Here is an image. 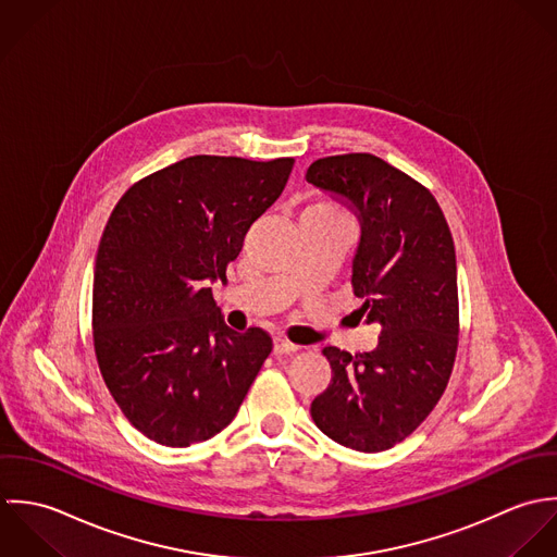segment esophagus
<instances>
[{
    "mask_svg": "<svg viewBox=\"0 0 557 557\" xmlns=\"http://www.w3.org/2000/svg\"><path fill=\"white\" fill-rule=\"evenodd\" d=\"M297 350H299V346L288 342L286 337H275L273 339V352L275 355H290V352H297Z\"/></svg>",
    "mask_w": 557,
    "mask_h": 557,
    "instance_id": "esophagus-1",
    "label": "esophagus"
}]
</instances>
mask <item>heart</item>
Here are the masks:
<instances>
[{"label": "heart", "instance_id": "1", "mask_svg": "<svg viewBox=\"0 0 557 557\" xmlns=\"http://www.w3.org/2000/svg\"><path fill=\"white\" fill-rule=\"evenodd\" d=\"M304 215H319V218H339V213L335 211V207H332L330 202H314L310 205Z\"/></svg>", "mask_w": 557, "mask_h": 557}]
</instances>
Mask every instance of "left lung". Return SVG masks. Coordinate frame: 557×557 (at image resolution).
Listing matches in <instances>:
<instances>
[{"mask_svg": "<svg viewBox=\"0 0 557 557\" xmlns=\"http://www.w3.org/2000/svg\"><path fill=\"white\" fill-rule=\"evenodd\" d=\"M308 183L344 196L361 220L350 286L366 323L381 327L370 352L325 346L332 383L312 403L335 444L383 451L405 442L444 396L458 348L456 253L435 196L370 152L317 159Z\"/></svg>", "mask_w": 557, "mask_h": 557, "instance_id": "obj_1", "label": "left lung"}]
</instances>
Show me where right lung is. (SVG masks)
<instances>
[{
  "mask_svg": "<svg viewBox=\"0 0 557 557\" xmlns=\"http://www.w3.org/2000/svg\"><path fill=\"white\" fill-rule=\"evenodd\" d=\"M295 159L196 154L131 185L106 223L92 339L124 418L168 447L202 444L234 420L273 348L223 323L209 282L284 191Z\"/></svg>",
  "mask_w": 557,
  "mask_h": 557,
  "instance_id": "obj_1",
  "label": "right lung"
}]
</instances>
